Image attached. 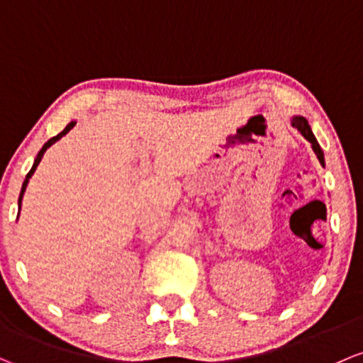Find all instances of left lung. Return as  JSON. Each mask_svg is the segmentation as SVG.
I'll return each instance as SVG.
<instances>
[{"instance_id": "obj_1", "label": "left lung", "mask_w": 363, "mask_h": 363, "mask_svg": "<svg viewBox=\"0 0 363 363\" xmlns=\"http://www.w3.org/2000/svg\"><path fill=\"white\" fill-rule=\"evenodd\" d=\"M292 127H296L297 130L303 133L304 139L310 140L313 151H315V155H316V158H318V162L323 165V163H325V160H323V151H322V147H320V144L316 143V139H315V135H313V132H311L310 125H308V121L304 120L303 116H296V118H292Z\"/></svg>"}]
</instances>
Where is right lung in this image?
Returning <instances> with one entry per match:
<instances>
[{
    "label": "right lung",
    "instance_id": "obj_1",
    "mask_svg": "<svg viewBox=\"0 0 363 363\" xmlns=\"http://www.w3.org/2000/svg\"><path fill=\"white\" fill-rule=\"evenodd\" d=\"M74 125H76V121H71V123H69V125H67V127H66V128H64V130H62V132H60V133H57V135H55V137H52V139H50V140H48V143H47V144H45V146H43V147H41V151H40V152H38V158H36V160H34V165H33V169H30V170H29V174H28V175H26V181H24V184H22V191H21V196H18V205H21V201H22V194H24V191H26V188H28V182H29L30 175H33V174H34V170H36V167H38V165H40V162H41V158H43L45 151H47V150H48V147H50L53 143H57V140H59V139H60V137H62V135H66V133H67V132H69V130H71V128H72V127H74Z\"/></svg>",
    "mask_w": 363,
    "mask_h": 363
}]
</instances>
